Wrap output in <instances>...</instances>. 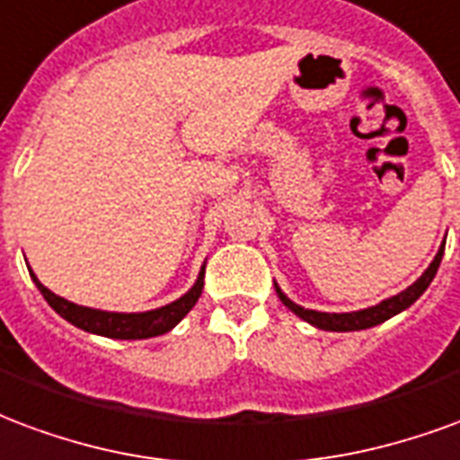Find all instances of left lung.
I'll use <instances>...</instances> for the list:
<instances>
[{"label": "left lung", "instance_id": "8db88e82", "mask_svg": "<svg viewBox=\"0 0 460 460\" xmlns=\"http://www.w3.org/2000/svg\"><path fill=\"white\" fill-rule=\"evenodd\" d=\"M444 247H446V240L441 243L438 247L437 257H434V262L429 264L427 271L419 277L411 287H407L404 291H400L397 296H392V299H385L380 301L377 306H370V308H363V311H350V314H326V311H311V308H304L299 304H294V301L284 294V291L274 284V289L279 294V299L284 306L294 311L296 316L304 318L306 323L311 326L321 328V331H338V333H345V331H363V328H372L377 326V323H385L387 318L397 316L402 314L404 308H409L414 301L427 291V287L431 284V279L437 277V270L438 264H441V257H444Z\"/></svg>", "mask_w": 460, "mask_h": 460}]
</instances>
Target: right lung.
<instances>
[{"label":"right lung","mask_w":460,"mask_h":460,"mask_svg":"<svg viewBox=\"0 0 460 460\" xmlns=\"http://www.w3.org/2000/svg\"><path fill=\"white\" fill-rule=\"evenodd\" d=\"M29 274H31L33 284L43 294V299L49 301V306L58 316L66 318L68 323L83 328L88 333H97V336L119 338V341H139V338H154L161 336V333H169L171 328L176 326L181 318L196 306L198 296L203 291L206 267H200L196 284L181 299L171 301L166 306L154 308V311H144V314H117V311H100V308L78 306V304L63 299V296H56L51 289H46L41 281L36 279V274L31 270H29Z\"/></svg>","instance_id":"add662e5"}]
</instances>
